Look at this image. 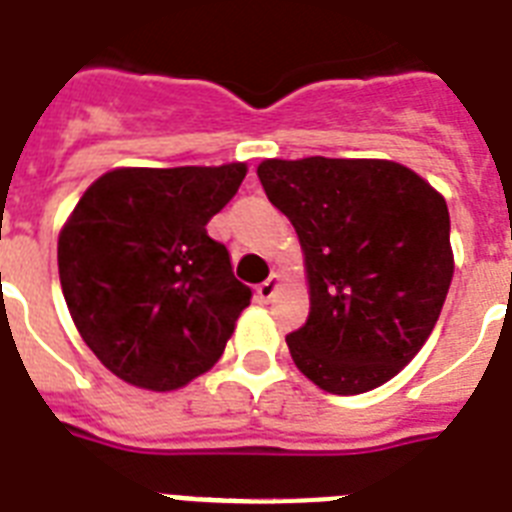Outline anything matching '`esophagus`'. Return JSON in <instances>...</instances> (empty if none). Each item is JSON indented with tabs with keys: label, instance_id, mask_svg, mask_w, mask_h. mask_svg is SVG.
I'll list each match as a JSON object with an SVG mask.
<instances>
[{
	"label": "esophagus",
	"instance_id": "1",
	"mask_svg": "<svg viewBox=\"0 0 512 512\" xmlns=\"http://www.w3.org/2000/svg\"><path fill=\"white\" fill-rule=\"evenodd\" d=\"M277 290H280V274H272L269 280H264L259 287H256V298H259L261 303L272 301Z\"/></svg>",
	"mask_w": 512,
	"mask_h": 512
}]
</instances>
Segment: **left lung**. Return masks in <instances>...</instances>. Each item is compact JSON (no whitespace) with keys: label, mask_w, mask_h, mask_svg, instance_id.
<instances>
[{"label":"left lung","mask_w":512,"mask_h":512,"mask_svg":"<svg viewBox=\"0 0 512 512\" xmlns=\"http://www.w3.org/2000/svg\"><path fill=\"white\" fill-rule=\"evenodd\" d=\"M256 172L306 259L311 311L287 335L295 366L332 395L390 382L429 340L453 280L445 198L387 159H264Z\"/></svg>","instance_id":"8db88e82"}]
</instances>
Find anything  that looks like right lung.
<instances>
[{
	"instance_id": "1",
	"label": "right lung",
	"mask_w": 512,
	"mask_h": 512,
	"mask_svg": "<svg viewBox=\"0 0 512 512\" xmlns=\"http://www.w3.org/2000/svg\"><path fill=\"white\" fill-rule=\"evenodd\" d=\"M248 167H120L80 196L59 232L67 308L114 377L170 392L209 371L235 332L251 287L209 238V219Z\"/></svg>"
}]
</instances>
